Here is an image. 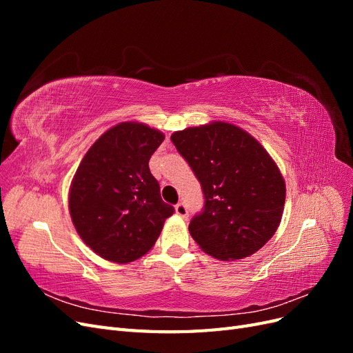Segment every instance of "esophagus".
I'll return each instance as SVG.
<instances>
[{"instance_id":"esophagus-1","label":"esophagus","mask_w":353,"mask_h":353,"mask_svg":"<svg viewBox=\"0 0 353 353\" xmlns=\"http://www.w3.org/2000/svg\"><path fill=\"white\" fill-rule=\"evenodd\" d=\"M175 213L179 218H187L188 216V210H187V206L184 205V203H178V205L175 206Z\"/></svg>"}]
</instances>
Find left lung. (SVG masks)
<instances>
[{
	"instance_id": "1",
	"label": "left lung",
	"mask_w": 353,
	"mask_h": 353,
	"mask_svg": "<svg viewBox=\"0 0 353 353\" xmlns=\"http://www.w3.org/2000/svg\"><path fill=\"white\" fill-rule=\"evenodd\" d=\"M170 140L205 194V208L188 227L200 249L236 261L263 248L281 222L285 183L261 143L221 121L185 128Z\"/></svg>"
}]
</instances>
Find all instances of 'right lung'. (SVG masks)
Wrapping results in <instances>:
<instances>
[{
    "label": "right lung",
    "mask_w": 353,
    "mask_h": 353,
    "mask_svg": "<svg viewBox=\"0 0 353 353\" xmlns=\"http://www.w3.org/2000/svg\"><path fill=\"white\" fill-rule=\"evenodd\" d=\"M165 135L140 122L105 131L83 156L69 190L70 218L83 243L103 259H140L174 208L160 197L148 160Z\"/></svg>",
    "instance_id": "add662e5"
}]
</instances>
